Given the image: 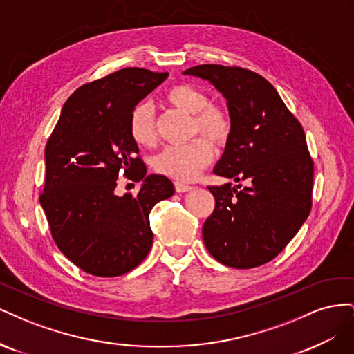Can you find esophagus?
<instances>
[{
  "mask_svg": "<svg viewBox=\"0 0 354 354\" xmlns=\"http://www.w3.org/2000/svg\"><path fill=\"white\" fill-rule=\"evenodd\" d=\"M174 187H176V192H178V194H183V192H189V190H192V186L185 185V183H181V181H176V183H174Z\"/></svg>",
  "mask_w": 354,
  "mask_h": 354,
  "instance_id": "34e87169",
  "label": "esophagus"
}]
</instances>
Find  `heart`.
Masks as SVG:
<instances>
[{
    "mask_svg": "<svg viewBox=\"0 0 354 354\" xmlns=\"http://www.w3.org/2000/svg\"><path fill=\"white\" fill-rule=\"evenodd\" d=\"M171 108L192 115L190 136L202 135L186 145L168 146L156 158L153 167L159 174L177 181L194 180L214 156V146H226L233 124L229 111L221 104L208 103V95L192 84L173 85L164 97ZM130 136L138 146L151 147L158 142V127L152 106L138 103L130 115Z\"/></svg>",
    "mask_w": 354,
    "mask_h": 354,
    "instance_id": "obj_1",
    "label": "heart"
}]
</instances>
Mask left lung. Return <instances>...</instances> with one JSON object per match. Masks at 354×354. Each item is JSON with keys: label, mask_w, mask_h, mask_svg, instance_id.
<instances>
[{"label": "left lung", "mask_w": 354, "mask_h": 354, "mask_svg": "<svg viewBox=\"0 0 354 354\" xmlns=\"http://www.w3.org/2000/svg\"><path fill=\"white\" fill-rule=\"evenodd\" d=\"M185 73L208 80L227 100L233 130L214 174L248 183L208 186L216 207L203 223V242L233 269L269 263L312 209L315 168L303 127L273 85L250 69L199 65Z\"/></svg>", "instance_id": "8db88e82"}]
</instances>
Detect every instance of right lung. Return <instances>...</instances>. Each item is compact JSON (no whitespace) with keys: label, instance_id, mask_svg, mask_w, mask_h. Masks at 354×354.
I'll use <instances>...</instances> for the list:
<instances>
[{"label":"right lung","instance_id":"1","mask_svg":"<svg viewBox=\"0 0 354 354\" xmlns=\"http://www.w3.org/2000/svg\"><path fill=\"white\" fill-rule=\"evenodd\" d=\"M167 77L125 68L81 85L48 137L39 202L57 248L85 273L125 274L152 248L149 214L174 186L165 176H146L128 124L136 104ZM120 174L144 180L136 197L113 194Z\"/></svg>","mask_w":354,"mask_h":354}]
</instances>
